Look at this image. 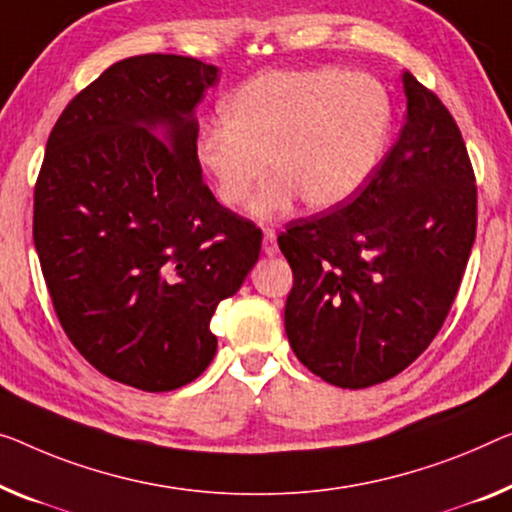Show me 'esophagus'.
<instances>
[{
    "label": "esophagus",
    "mask_w": 512,
    "mask_h": 512,
    "mask_svg": "<svg viewBox=\"0 0 512 512\" xmlns=\"http://www.w3.org/2000/svg\"><path fill=\"white\" fill-rule=\"evenodd\" d=\"M262 250L266 255H276L278 253V236L273 230H264V239H262Z\"/></svg>",
    "instance_id": "obj_1"
}]
</instances>
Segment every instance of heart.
I'll return each mask as SVG.
<instances>
[{
  "mask_svg": "<svg viewBox=\"0 0 512 512\" xmlns=\"http://www.w3.org/2000/svg\"><path fill=\"white\" fill-rule=\"evenodd\" d=\"M391 98L381 82L342 68L266 73L223 103L204 126L197 158L227 209L241 207L266 174L253 213L276 218L303 200L338 207L377 170L391 131Z\"/></svg>",
  "mask_w": 512,
  "mask_h": 512,
  "instance_id": "obj_1",
  "label": "heart"
}]
</instances>
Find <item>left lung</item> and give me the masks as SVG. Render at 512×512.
<instances>
[{
  "label": "left lung",
  "instance_id": "obj_1",
  "mask_svg": "<svg viewBox=\"0 0 512 512\" xmlns=\"http://www.w3.org/2000/svg\"><path fill=\"white\" fill-rule=\"evenodd\" d=\"M407 121L354 197L289 223L285 331L299 361L368 388L416 361L451 310L476 239V177L446 105L402 73Z\"/></svg>",
  "mask_w": 512,
  "mask_h": 512
}]
</instances>
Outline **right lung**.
I'll return each instance as SVG.
<instances>
[{
    "label": "right lung",
    "mask_w": 512,
    "mask_h": 512,
    "mask_svg": "<svg viewBox=\"0 0 512 512\" xmlns=\"http://www.w3.org/2000/svg\"><path fill=\"white\" fill-rule=\"evenodd\" d=\"M216 82L193 57L117 61L61 112L36 181L34 246L61 329L140 391L209 368L213 312L262 250V230L202 181L195 108Z\"/></svg>",
    "instance_id": "1"
}]
</instances>
